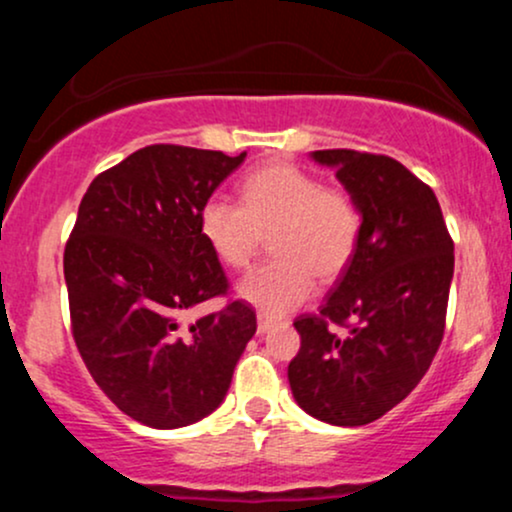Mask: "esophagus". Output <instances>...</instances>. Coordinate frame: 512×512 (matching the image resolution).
I'll use <instances>...</instances> for the list:
<instances>
[{"mask_svg": "<svg viewBox=\"0 0 512 512\" xmlns=\"http://www.w3.org/2000/svg\"><path fill=\"white\" fill-rule=\"evenodd\" d=\"M274 325H276V322L269 315H257V332H260V334H267Z\"/></svg>", "mask_w": 512, "mask_h": 512, "instance_id": "1", "label": "esophagus"}]
</instances>
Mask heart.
I'll return each mask as SVG.
<instances>
[{
    "label": "heart",
    "mask_w": 512,
    "mask_h": 512,
    "mask_svg": "<svg viewBox=\"0 0 512 512\" xmlns=\"http://www.w3.org/2000/svg\"><path fill=\"white\" fill-rule=\"evenodd\" d=\"M197 223L207 248L231 269L245 267L269 233L274 255L240 279L238 296L272 317L308 301L315 274H342L361 236V211L349 192L322 187L286 163L250 173L240 182V204L223 195L204 199Z\"/></svg>",
    "instance_id": "heart-1"
}]
</instances>
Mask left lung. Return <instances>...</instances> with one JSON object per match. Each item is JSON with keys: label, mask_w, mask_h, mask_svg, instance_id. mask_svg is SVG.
Segmentation results:
<instances>
[{"label": "left lung", "mask_w": 512, "mask_h": 512, "mask_svg": "<svg viewBox=\"0 0 512 512\" xmlns=\"http://www.w3.org/2000/svg\"><path fill=\"white\" fill-rule=\"evenodd\" d=\"M310 158L337 170L361 236L320 313L293 322L301 349L289 385L315 419L366 426L419 385L443 342L455 245L431 187L395 158L351 149Z\"/></svg>", "instance_id": "1"}]
</instances>
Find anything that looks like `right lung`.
Listing matches in <instances>:
<instances>
[{"label":"right lung","mask_w":512,"mask_h":512,"mask_svg":"<svg viewBox=\"0 0 512 512\" xmlns=\"http://www.w3.org/2000/svg\"><path fill=\"white\" fill-rule=\"evenodd\" d=\"M221 151L154 144L98 175L64 248L76 349L129 419L190 426L219 409L257 330L233 301L185 325L228 279L199 236V207L245 161Z\"/></svg>","instance_id":"obj_1"}]
</instances>
